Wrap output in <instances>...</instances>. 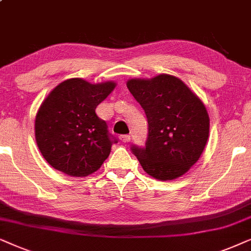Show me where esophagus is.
Returning <instances> with one entry per match:
<instances>
[{
  "mask_svg": "<svg viewBox=\"0 0 251 251\" xmlns=\"http://www.w3.org/2000/svg\"><path fill=\"white\" fill-rule=\"evenodd\" d=\"M119 139L123 143H127V142H129V140H131V136H129V135H120Z\"/></svg>",
  "mask_w": 251,
  "mask_h": 251,
  "instance_id": "obj_1",
  "label": "esophagus"
}]
</instances>
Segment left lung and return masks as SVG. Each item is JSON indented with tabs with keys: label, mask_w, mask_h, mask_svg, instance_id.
Listing matches in <instances>:
<instances>
[{
	"label": "left lung",
	"mask_w": 251,
	"mask_h": 251,
	"mask_svg": "<svg viewBox=\"0 0 251 251\" xmlns=\"http://www.w3.org/2000/svg\"><path fill=\"white\" fill-rule=\"evenodd\" d=\"M126 85L148 120L146 147L131 148L143 170L163 181L185 175L208 141L205 105L181 80L170 75L131 79Z\"/></svg>",
	"instance_id": "obj_1"
}]
</instances>
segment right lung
<instances>
[{"mask_svg": "<svg viewBox=\"0 0 251 251\" xmlns=\"http://www.w3.org/2000/svg\"><path fill=\"white\" fill-rule=\"evenodd\" d=\"M116 83L80 78L56 86L35 117V140L43 158L70 176H87L101 168L117 140L95 109Z\"/></svg>", "mask_w": 251, "mask_h": 251, "instance_id": "obj_1", "label": "right lung"}]
</instances>
